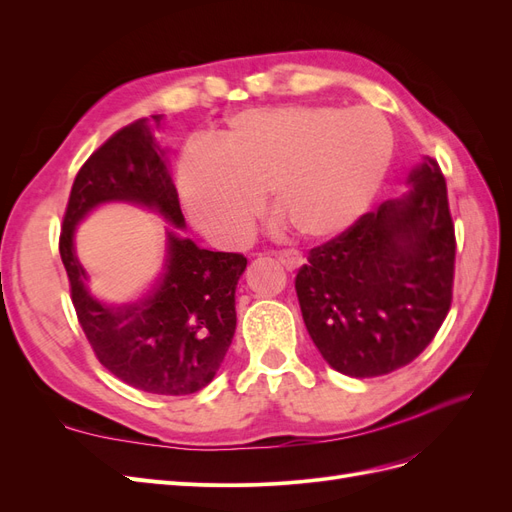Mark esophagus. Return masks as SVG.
<instances>
[{"label": "esophagus", "instance_id": "34e87169", "mask_svg": "<svg viewBox=\"0 0 512 512\" xmlns=\"http://www.w3.org/2000/svg\"><path fill=\"white\" fill-rule=\"evenodd\" d=\"M277 260H280L288 271H294V269H299V267L303 265L301 254L294 252V250H284V252H280V254H277Z\"/></svg>", "mask_w": 512, "mask_h": 512}]
</instances>
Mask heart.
I'll use <instances>...</instances> for the list:
<instances>
[{
    "mask_svg": "<svg viewBox=\"0 0 512 512\" xmlns=\"http://www.w3.org/2000/svg\"><path fill=\"white\" fill-rule=\"evenodd\" d=\"M391 153L389 123L369 108H250L185 147L177 190L192 226L218 243L247 239L267 196L277 222L320 241L361 218Z\"/></svg>",
    "mask_w": 512,
    "mask_h": 512,
    "instance_id": "1",
    "label": "heart"
}]
</instances>
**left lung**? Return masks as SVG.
<instances>
[{
    "label": "left lung",
    "mask_w": 512,
    "mask_h": 512,
    "mask_svg": "<svg viewBox=\"0 0 512 512\" xmlns=\"http://www.w3.org/2000/svg\"><path fill=\"white\" fill-rule=\"evenodd\" d=\"M455 224L440 164L307 254L294 280L309 337L333 369L374 378L412 363L440 331L455 282Z\"/></svg>",
    "instance_id": "left-lung-1"
}]
</instances>
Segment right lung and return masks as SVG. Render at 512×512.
<instances>
[{"label": "right lung", "mask_w": 512, "mask_h": 512, "mask_svg": "<svg viewBox=\"0 0 512 512\" xmlns=\"http://www.w3.org/2000/svg\"><path fill=\"white\" fill-rule=\"evenodd\" d=\"M162 115L128 123L98 147L72 183L59 235L76 318L96 359L138 391L190 395L220 369L237 327L235 288L247 267L243 254L200 250L173 232L164 273L136 303L104 305L87 290V273L74 254V228L106 200H128L160 211L183 226L179 196L153 130Z\"/></svg>", "instance_id": "add662e5"}]
</instances>
